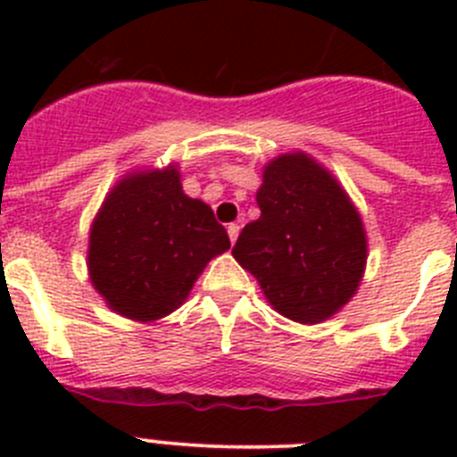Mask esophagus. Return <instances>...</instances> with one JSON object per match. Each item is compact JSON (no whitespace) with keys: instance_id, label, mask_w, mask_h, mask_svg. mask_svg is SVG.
<instances>
[{"instance_id":"1","label":"esophagus","mask_w":457,"mask_h":457,"mask_svg":"<svg viewBox=\"0 0 457 457\" xmlns=\"http://www.w3.org/2000/svg\"><path fill=\"white\" fill-rule=\"evenodd\" d=\"M226 231H228V237H231V242H236L237 236H240V224H228V226H226Z\"/></svg>"}]
</instances>
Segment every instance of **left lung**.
Instances as JSON below:
<instances>
[{
    "label": "left lung",
    "mask_w": 457,
    "mask_h": 457,
    "mask_svg": "<svg viewBox=\"0 0 457 457\" xmlns=\"http://www.w3.org/2000/svg\"><path fill=\"white\" fill-rule=\"evenodd\" d=\"M261 217L242 228L233 256L258 278L270 304L295 322L334 316L366 265L361 217L341 185L304 153L265 167Z\"/></svg>",
    "instance_id": "left-lung-1"
}]
</instances>
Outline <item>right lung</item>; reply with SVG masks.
<instances>
[{
	"label": "right lung",
	"mask_w": 457,
	"mask_h": 457,
	"mask_svg": "<svg viewBox=\"0 0 457 457\" xmlns=\"http://www.w3.org/2000/svg\"><path fill=\"white\" fill-rule=\"evenodd\" d=\"M231 247L210 205L189 199L179 169L120 180L93 221L91 281L116 313L157 320L179 309L210 258Z\"/></svg>",
	"instance_id": "1"
}]
</instances>
